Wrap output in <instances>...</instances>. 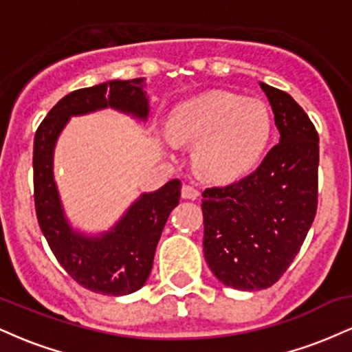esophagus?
<instances>
[{"mask_svg": "<svg viewBox=\"0 0 352 352\" xmlns=\"http://www.w3.org/2000/svg\"><path fill=\"white\" fill-rule=\"evenodd\" d=\"M199 195L200 192L195 187H192V185H184V187H182V197H184V199L195 200Z\"/></svg>", "mask_w": 352, "mask_h": 352, "instance_id": "34e87169", "label": "esophagus"}]
</instances>
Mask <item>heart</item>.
Wrapping results in <instances>:
<instances>
[{
	"mask_svg": "<svg viewBox=\"0 0 352 352\" xmlns=\"http://www.w3.org/2000/svg\"><path fill=\"white\" fill-rule=\"evenodd\" d=\"M168 134L197 142L193 162L204 177L232 180L261 160L273 134L265 102L228 92H207L173 107Z\"/></svg>",
	"mask_w": 352,
	"mask_h": 352,
	"instance_id": "heart-1",
	"label": "heart"
}]
</instances>
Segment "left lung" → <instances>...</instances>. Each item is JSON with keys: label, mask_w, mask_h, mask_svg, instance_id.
Returning a JSON list of instances; mask_svg holds the SVG:
<instances>
[{"label": "left lung", "mask_w": 352, "mask_h": 352, "mask_svg": "<svg viewBox=\"0 0 352 352\" xmlns=\"http://www.w3.org/2000/svg\"><path fill=\"white\" fill-rule=\"evenodd\" d=\"M280 142L256 170L201 193L204 253L213 274L241 292L274 285L292 265L318 208L319 137L300 104L260 82Z\"/></svg>", "instance_id": "1"}]
</instances>
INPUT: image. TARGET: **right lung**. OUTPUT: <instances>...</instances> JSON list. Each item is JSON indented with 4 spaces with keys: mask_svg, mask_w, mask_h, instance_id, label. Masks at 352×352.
I'll list each match as a JSON object with an SVG mask.
<instances>
[{
    "mask_svg": "<svg viewBox=\"0 0 352 352\" xmlns=\"http://www.w3.org/2000/svg\"><path fill=\"white\" fill-rule=\"evenodd\" d=\"M142 87L144 78L78 89L47 112L34 135L33 182L39 228L72 280L109 296L134 293L147 281L165 221L180 201L182 184L173 179L157 192L144 193L111 232L87 238L72 232L60 208L52 175V152L71 116L114 107L145 119L148 104Z\"/></svg>",
    "mask_w": 352,
    "mask_h": 352,
    "instance_id": "1",
    "label": "right lung"
}]
</instances>
